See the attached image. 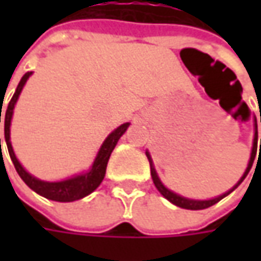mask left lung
I'll return each mask as SVG.
<instances>
[{
    "label": "left lung",
    "mask_w": 261,
    "mask_h": 261,
    "mask_svg": "<svg viewBox=\"0 0 261 261\" xmlns=\"http://www.w3.org/2000/svg\"><path fill=\"white\" fill-rule=\"evenodd\" d=\"M260 122H261V113H260ZM258 152V156L261 154V139L258 141V134H257V120H256V116H254V139H253V148H251V155H250V161H248V166H247L246 171H244V174L243 177L238 180V183H237L232 189H229L228 192L225 193H222L221 196H216L214 199H207V200H197V199H189V197H185V196H180L174 193L173 190H170V189H167L166 186L163 185V181L160 180V177L156 174L155 171V167H154V163H152V158H151V154H149V151H146L145 154L148 156V161H149V166H151V175H152V181H154V185L158 189V192L161 193V195L166 197L167 200H170L173 205L178 206V207H183V209H190V211H200V209H206V207H209V206L215 205L218 203L221 199H224L225 196H228L229 193H232L234 190H236L238 186L243 183V180L246 178L247 174L250 173V170H251V167H253V163H254V158H256V154Z\"/></svg>",
    "instance_id": "left-lung-1"
}]
</instances>
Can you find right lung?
I'll return each instance as SVG.
<instances>
[{
	"instance_id": "add662e5",
	"label": "right lung",
	"mask_w": 261,
	"mask_h": 261,
	"mask_svg": "<svg viewBox=\"0 0 261 261\" xmlns=\"http://www.w3.org/2000/svg\"><path fill=\"white\" fill-rule=\"evenodd\" d=\"M33 72H25L23 78L20 80L18 86L15 88V93L13 95V98L10 100L8 107L5 110L4 117V136L5 142H7V148L10 152V158L14 164L15 170L18 175L21 177V180L24 181L25 185L29 186L33 192H36L37 195L43 196L49 200H55V202H74L78 199H83L90 193H93L95 189L100 186V183L103 181L106 174V167L109 163V158L112 155L113 149H115L117 141L120 139V136L126 132V129L129 127V122L123 123L119 127H116L115 130L107 136L105 139V142L101 144L97 155H95L93 164L90 167V170L86 173H80V174L72 175L69 178L61 180V181H45L40 178H36L35 175H32L30 173H27L24 170V167L20 164V161L17 160V156L14 154V149L11 145V138H10V126H11V119H13V113H14V107L18 97L23 91V87L25 86L27 80L30 78ZM1 109L0 107V122H1ZM0 151H1V139H0Z\"/></svg>"
}]
</instances>
